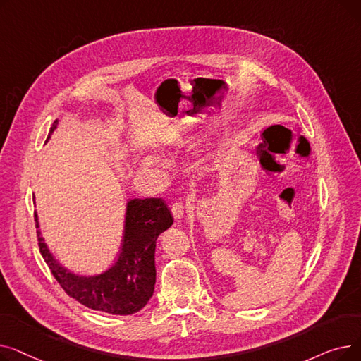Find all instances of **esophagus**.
Segmentation results:
<instances>
[{
	"label": "esophagus",
	"instance_id": "esophagus-1",
	"mask_svg": "<svg viewBox=\"0 0 361 361\" xmlns=\"http://www.w3.org/2000/svg\"><path fill=\"white\" fill-rule=\"evenodd\" d=\"M171 212H173L176 219H183L185 215V209H184L183 203H174L173 207H171Z\"/></svg>",
	"mask_w": 361,
	"mask_h": 361
}]
</instances>
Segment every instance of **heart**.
I'll list each match as a JSON object with an SVG mask.
<instances>
[{
	"label": "heart",
	"instance_id": "1",
	"mask_svg": "<svg viewBox=\"0 0 361 361\" xmlns=\"http://www.w3.org/2000/svg\"><path fill=\"white\" fill-rule=\"evenodd\" d=\"M142 165L146 168V169H150V171H157V173H159V171H162V162L158 157L155 155H146L142 158Z\"/></svg>",
	"mask_w": 361,
	"mask_h": 361
}]
</instances>
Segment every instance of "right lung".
<instances>
[{
	"instance_id": "obj_1",
	"label": "right lung",
	"mask_w": 361,
	"mask_h": 361,
	"mask_svg": "<svg viewBox=\"0 0 361 361\" xmlns=\"http://www.w3.org/2000/svg\"><path fill=\"white\" fill-rule=\"evenodd\" d=\"M56 126L59 120L54 121L47 142L54 135ZM35 221L39 249L52 275L66 293L83 306L109 314L126 316L142 310L154 295L157 240L174 224V218L164 200L135 197L126 203L120 255L108 269L94 275H80L64 267L45 243L36 212Z\"/></svg>"
}]
</instances>
